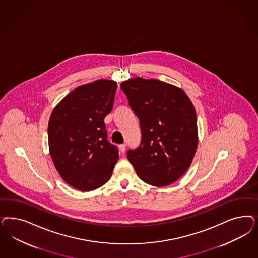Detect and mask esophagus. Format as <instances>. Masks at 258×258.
I'll return each instance as SVG.
<instances>
[{"instance_id":"obj_1","label":"esophagus","mask_w":258,"mask_h":258,"mask_svg":"<svg viewBox=\"0 0 258 258\" xmlns=\"http://www.w3.org/2000/svg\"><path fill=\"white\" fill-rule=\"evenodd\" d=\"M125 149H126V145L125 144H120L119 145V150H120L121 153H124Z\"/></svg>"}]
</instances>
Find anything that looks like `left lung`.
Segmentation results:
<instances>
[{
    "instance_id": "left-lung-1",
    "label": "left lung",
    "mask_w": 258,
    "mask_h": 258,
    "mask_svg": "<svg viewBox=\"0 0 258 258\" xmlns=\"http://www.w3.org/2000/svg\"><path fill=\"white\" fill-rule=\"evenodd\" d=\"M140 119L141 145L127 158L144 182L163 187L191 165L198 148L197 114L186 93L156 79L133 78L120 83Z\"/></svg>"
}]
</instances>
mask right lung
<instances>
[{"instance_id": "add662e5", "label": "right lung", "mask_w": 258, "mask_h": 258, "mask_svg": "<svg viewBox=\"0 0 258 258\" xmlns=\"http://www.w3.org/2000/svg\"><path fill=\"white\" fill-rule=\"evenodd\" d=\"M116 90V82L110 80L83 84L60 100L50 116L51 158L61 178L77 190L101 187L118 159L103 120L113 108Z\"/></svg>"}]
</instances>
